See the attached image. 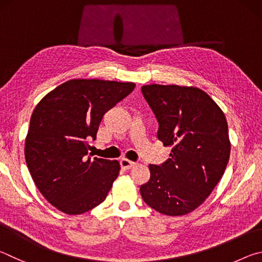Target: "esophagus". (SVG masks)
I'll return each mask as SVG.
<instances>
[{"mask_svg": "<svg viewBox=\"0 0 262 262\" xmlns=\"http://www.w3.org/2000/svg\"><path fill=\"white\" fill-rule=\"evenodd\" d=\"M120 165H121L122 168H126V170H128V168L134 167L136 165V163L135 162H132V161H129V159H127V158H121L120 159Z\"/></svg>", "mask_w": 262, "mask_h": 262, "instance_id": "34e87169", "label": "esophagus"}]
</instances>
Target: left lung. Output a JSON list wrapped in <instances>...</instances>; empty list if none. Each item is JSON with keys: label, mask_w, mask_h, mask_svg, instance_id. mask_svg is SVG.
I'll return each mask as SVG.
<instances>
[{"label": "left lung", "mask_w": 262, "mask_h": 262, "mask_svg": "<svg viewBox=\"0 0 262 262\" xmlns=\"http://www.w3.org/2000/svg\"><path fill=\"white\" fill-rule=\"evenodd\" d=\"M141 90L158 121V140L172 148L162 165H149L142 199L163 215H186L202 205L224 174L231 150L227 119L199 88L150 84Z\"/></svg>", "instance_id": "left-lung-1"}]
</instances>
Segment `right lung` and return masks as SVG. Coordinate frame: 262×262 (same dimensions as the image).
I'll return each instance as SVG.
<instances>
[{
    "label": "right lung",
    "instance_id": "obj_1",
    "mask_svg": "<svg viewBox=\"0 0 262 262\" xmlns=\"http://www.w3.org/2000/svg\"><path fill=\"white\" fill-rule=\"evenodd\" d=\"M130 82L70 79L35 106L25 140V161L43 198L68 215L103 202L118 178V161L88 156L103 115L134 90Z\"/></svg>",
    "mask_w": 262,
    "mask_h": 262
}]
</instances>
